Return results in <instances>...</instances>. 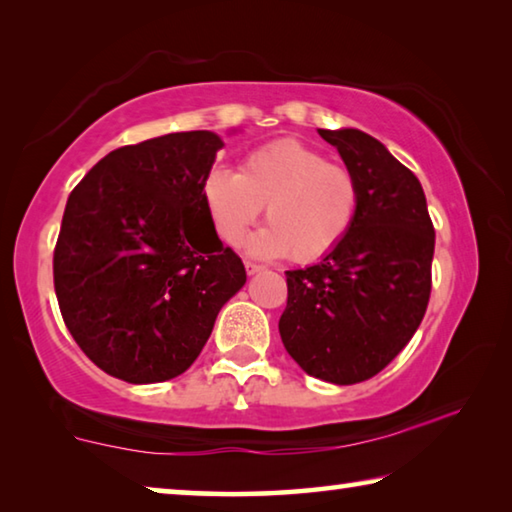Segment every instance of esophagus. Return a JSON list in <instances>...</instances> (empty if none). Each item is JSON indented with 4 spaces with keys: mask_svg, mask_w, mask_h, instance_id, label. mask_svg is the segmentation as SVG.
Returning <instances> with one entry per match:
<instances>
[{
    "mask_svg": "<svg viewBox=\"0 0 512 512\" xmlns=\"http://www.w3.org/2000/svg\"><path fill=\"white\" fill-rule=\"evenodd\" d=\"M259 271H264V266H259V264H255V262H246V273H248V275H255V273H259Z\"/></svg>",
    "mask_w": 512,
    "mask_h": 512,
    "instance_id": "obj_1",
    "label": "esophagus"
}]
</instances>
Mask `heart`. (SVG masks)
<instances>
[{"mask_svg": "<svg viewBox=\"0 0 512 512\" xmlns=\"http://www.w3.org/2000/svg\"><path fill=\"white\" fill-rule=\"evenodd\" d=\"M203 198L225 244H239L264 207L268 225L248 239L250 253L309 264L348 237L359 210V183L325 153L298 140H277L250 151L239 173L214 167L205 176Z\"/></svg>", "mask_w": 512, "mask_h": 512, "instance_id": "obj_1", "label": "heart"}]
</instances>
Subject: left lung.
<instances>
[{"instance_id": "left-lung-1", "label": "left lung", "mask_w": 512, "mask_h": 512, "mask_svg": "<svg viewBox=\"0 0 512 512\" xmlns=\"http://www.w3.org/2000/svg\"><path fill=\"white\" fill-rule=\"evenodd\" d=\"M359 183V210L318 264L287 271L280 336L311 377L339 386L384 370L420 327L436 232L420 180L357 128L323 131Z\"/></svg>"}]
</instances>
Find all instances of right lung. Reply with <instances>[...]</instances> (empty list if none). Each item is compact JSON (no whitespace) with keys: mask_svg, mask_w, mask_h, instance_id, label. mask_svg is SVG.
<instances>
[{"mask_svg":"<svg viewBox=\"0 0 512 512\" xmlns=\"http://www.w3.org/2000/svg\"><path fill=\"white\" fill-rule=\"evenodd\" d=\"M221 146L210 131L121 146L67 198L54 250L60 314L94 366L128 384L183 375L246 284L203 198Z\"/></svg>","mask_w":512,"mask_h":512,"instance_id":"right-lung-1","label":"right lung"}]
</instances>
